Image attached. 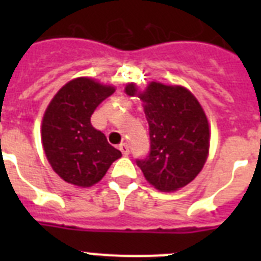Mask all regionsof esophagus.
<instances>
[{
  "mask_svg": "<svg viewBox=\"0 0 261 261\" xmlns=\"http://www.w3.org/2000/svg\"><path fill=\"white\" fill-rule=\"evenodd\" d=\"M119 149H120V151L123 153V155H128L129 154V146L126 144L119 145Z\"/></svg>",
  "mask_w": 261,
  "mask_h": 261,
  "instance_id": "obj_1",
  "label": "esophagus"
}]
</instances>
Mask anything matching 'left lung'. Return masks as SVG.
<instances>
[{"label":"left lung","instance_id":"obj_1","mask_svg":"<svg viewBox=\"0 0 261 261\" xmlns=\"http://www.w3.org/2000/svg\"><path fill=\"white\" fill-rule=\"evenodd\" d=\"M125 91L132 96L137 89L128 85ZM138 96L149 123L150 151L136 163L156 190H179L204 167L211 138L208 119L197 99L181 86L151 82Z\"/></svg>","mask_w":261,"mask_h":261}]
</instances>
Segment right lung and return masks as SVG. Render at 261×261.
<instances>
[{
	"label": "right lung",
	"mask_w": 261,
	"mask_h": 261,
	"mask_svg": "<svg viewBox=\"0 0 261 261\" xmlns=\"http://www.w3.org/2000/svg\"><path fill=\"white\" fill-rule=\"evenodd\" d=\"M114 91L90 78H75L48 106L41 124L43 146L55 172L68 183L93 186L121 156L105 133L91 125L94 111Z\"/></svg>",
	"instance_id": "1"
}]
</instances>
